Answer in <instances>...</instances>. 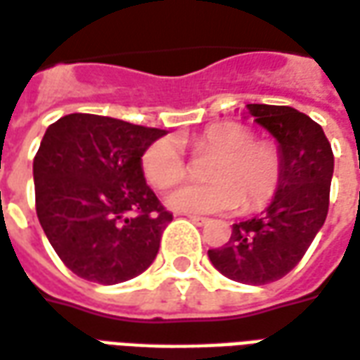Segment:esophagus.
Here are the masks:
<instances>
[{"label": "esophagus", "mask_w": 360, "mask_h": 360, "mask_svg": "<svg viewBox=\"0 0 360 360\" xmlns=\"http://www.w3.org/2000/svg\"><path fill=\"white\" fill-rule=\"evenodd\" d=\"M187 218L191 222H195L197 226H205L208 222V218H202V216H195V214H187Z\"/></svg>", "instance_id": "34e87169"}]
</instances>
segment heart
<instances>
[{
  "mask_svg": "<svg viewBox=\"0 0 360 360\" xmlns=\"http://www.w3.org/2000/svg\"><path fill=\"white\" fill-rule=\"evenodd\" d=\"M195 154H214L206 165L210 181L173 191L167 205L179 212H226L240 205L241 212L267 206L283 177V154L278 146L259 140L240 122H214L191 140ZM142 172L155 188L177 185L185 173L181 148L169 138L155 140L142 155Z\"/></svg>",
  "mask_w": 360,
  "mask_h": 360,
  "instance_id": "1",
  "label": "heart"
}]
</instances>
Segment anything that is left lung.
<instances>
[{"instance_id":"8db88e82","label":"left lung","mask_w":360,"mask_h":360,"mask_svg":"<svg viewBox=\"0 0 360 360\" xmlns=\"http://www.w3.org/2000/svg\"><path fill=\"white\" fill-rule=\"evenodd\" d=\"M245 109L276 138L283 177L267 210L233 224L228 243L208 250V257L232 281L267 285L300 263L326 222L333 152L320 124L300 110L257 103Z\"/></svg>"}]
</instances>
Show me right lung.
Segmentation results:
<instances>
[{"label": "right lung", "mask_w": 360, "mask_h": 360, "mask_svg": "<svg viewBox=\"0 0 360 360\" xmlns=\"http://www.w3.org/2000/svg\"><path fill=\"white\" fill-rule=\"evenodd\" d=\"M163 134L87 112L49 127L32 162L37 216L72 273L119 285L154 263L173 214L146 185L142 155Z\"/></svg>", "instance_id": "right-lung-1"}]
</instances>
